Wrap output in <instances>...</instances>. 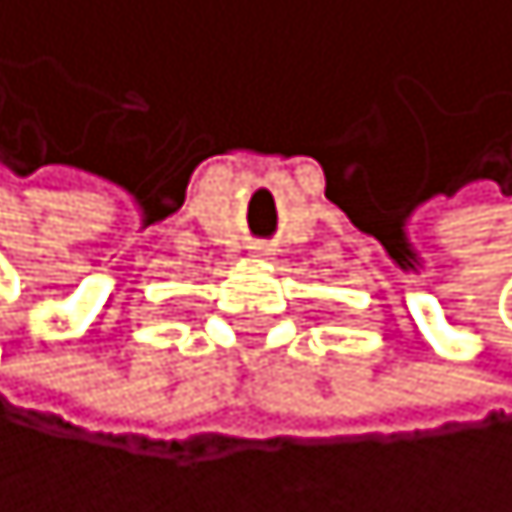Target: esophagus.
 I'll return each mask as SVG.
<instances>
[{
    "mask_svg": "<svg viewBox=\"0 0 512 512\" xmlns=\"http://www.w3.org/2000/svg\"><path fill=\"white\" fill-rule=\"evenodd\" d=\"M253 253H256V256H269L272 249H269V246H263V243H259V246H253Z\"/></svg>",
    "mask_w": 512,
    "mask_h": 512,
    "instance_id": "obj_1",
    "label": "esophagus"
}]
</instances>
